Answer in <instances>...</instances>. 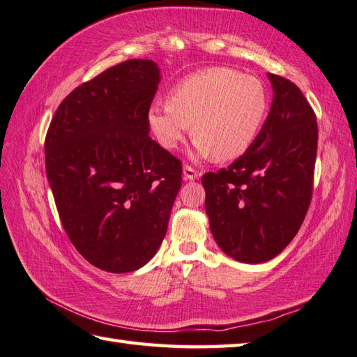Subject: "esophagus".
<instances>
[{
	"label": "esophagus",
	"instance_id": "34e87169",
	"mask_svg": "<svg viewBox=\"0 0 357 357\" xmlns=\"http://www.w3.org/2000/svg\"><path fill=\"white\" fill-rule=\"evenodd\" d=\"M183 176H184V179H185V181H193V179H197V178H198V172L195 170V169H192L190 165H184V169H183Z\"/></svg>",
	"mask_w": 357,
	"mask_h": 357
}]
</instances>
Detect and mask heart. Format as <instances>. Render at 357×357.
Instances as JSON below:
<instances>
[{
  "label": "heart",
  "instance_id": "b5f03b06",
  "mask_svg": "<svg viewBox=\"0 0 357 357\" xmlns=\"http://www.w3.org/2000/svg\"><path fill=\"white\" fill-rule=\"evenodd\" d=\"M269 93L255 75L230 68H208L184 77L167 103L151 105L146 122L165 150H176L188 132L195 155L226 162L243 156L264 125Z\"/></svg>",
  "mask_w": 357,
  "mask_h": 357
}]
</instances>
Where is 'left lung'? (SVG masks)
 Instances as JSON below:
<instances>
[{
  "label": "left lung",
  "mask_w": 357,
  "mask_h": 357,
  "mask_svg": "<svg viewBox=\"0 0 357 357\" xmlns=\"http://www.w3.org/2000/svg\"><path fill=\"white\" fill-rule=\"evenodd\" d=\"M268 77L274 99L257 141L227 169L201 178L216 244L250 264L277 257L298 232L312 197L317 155L311 105L288 79Z\"/></svg>",
  "instance_id": "8db88e82"
}]
</instances>
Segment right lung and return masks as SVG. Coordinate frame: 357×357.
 <instances>
[{
    "mask_svg": "<svg viewBox=\"0 0 357 357\" xmlns=\"http://www.w3.org/2000/svg\"><path fill=\"white\" fill-rule=\"evenodd\" d=\"M160 82L153 60H127L77 86L49 125L46 174L61 225L93 266L149 263L181 188V160L149 136Z\"/></svg>",
    "mask_w": 357,
    "mask_h": 357,
    "instance_id": "obj_1",
    "label": "right lung"
}]
</instances>
